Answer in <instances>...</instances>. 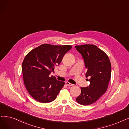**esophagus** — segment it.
Returning a JSON list of instances; mask_svg holds the SVG:
<instances>
[{
    "label": "esophagus",
    "mask_w": 129,
    "mask_h": 129,
    "mask_svg": "<svg viewBox=\"0 0 129 129\" xmlns=\"http://www.w3.org/2000/svg\"><path fill=\"white\" fill-rule=\"evenodd\" d=\"M65 84H66L68 85V86H72V85H73L72 84H71V83H70V82H65Z\"/></svg>",
    "instance_id": "obj_1"
}]
</instances>
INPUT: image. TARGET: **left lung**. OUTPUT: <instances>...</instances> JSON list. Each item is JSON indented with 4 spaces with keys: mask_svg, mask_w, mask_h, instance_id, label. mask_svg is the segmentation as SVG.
Masks as SVG:
<instances>
[{
    "mask_svg": "<svg viewBox=\"0 0 129 129\" xmlns=\"http://www.w3.org/2000/svg\"><path fill=\"white\" fill-rule=\"evenodd\" d=\"M84 59L86 69V77L90 84L81 87V93L76 101L81 105L91 104L107 90L111 75V65L108 55L94 45L85 44L75 46Z\"/></svg>",
    "mask_w": 129,
    "mask_h": 129,
    "instance_id": "8db88e82",
    "label": "left lung"
}]
</instances>
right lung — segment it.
<instances>
[{
    "instance_id": "add662e5",
    "label": "right lung",
    "mask_w": 129,
    "mask_h": 129,
    "mask_svg": "<svg viewBox=\"0 0 129 129\" xmlns=\"http://www.w3.org/2000/svg\"><path fill=\"white\" fill-rule=\"evenodd\" d=\"M70 45L43 44L28 53L22 64V73L25 87L37 101L48 103L56 98L64 82L49 75L61 61Z\"/></svg>"
}]
</instances>
